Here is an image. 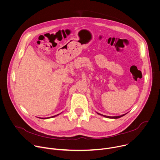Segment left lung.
Masks as SVG:
<instances>
[{
    "label": "left lung",
    "mask_w": 160,
    "mask_h": 160,
    "mask_svg": "<svg viewBox=\"0 0 160 160\" xmlns=\"http://www.w3.org/2000/svg\"><path fill=\"white\" fill-rule=\"evenodd\" d=\"M98 114H99V115H101V116H103V117H105V118H110V119H118V118H121V117H122V116H125L126 114H123V115H122V116H114V117H111V116H104V115H102V114H99V113H97Z\"/></svg>",
    "instance_id": "left-lung-1"
}]
</instances>
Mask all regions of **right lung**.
I'll return each instance as SVG.
<instances>
[{"label":"right lung","instance_id":"right-lung-1","mask_svg":"<svg viewBox=\"0 0 160 160\" xmlns=\"http://www.w3.org/2000/svg\"><path fill=\"white\" fill-rule=\"evenodd\" d=\"M58 115H56V116H52V117H50V118H44V119H48V118H54V117H55V116H58Z\"/></svg>","mask_w":160,"mask_h":160}]
</instances>
